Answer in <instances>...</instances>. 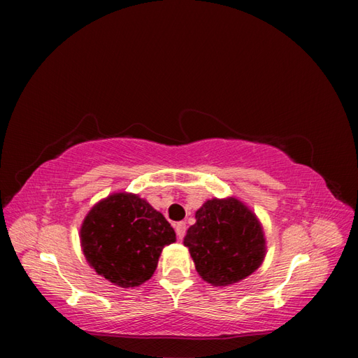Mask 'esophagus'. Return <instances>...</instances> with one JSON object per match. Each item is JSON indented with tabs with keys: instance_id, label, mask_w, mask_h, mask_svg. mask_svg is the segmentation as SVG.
I'll return each mask as SVG.
<instances>
[{
	"instance_id": "obj_1",
	"label": "esophagus",
	"mask_w": 358,
	"mask_h": 358,
	"mask_svg": "<svg viewBox=\"0 0 358 358\" xmlns=\"http://www.w3.org/2000/svg\"><path fill=\"white\" fill-rule=\"evenodd\" d=\"M175 229H176L178 239L182 241L183 236H185V231H187V224H185V222H178V224L175 225Z\"/></svg>"
}]
</instances>
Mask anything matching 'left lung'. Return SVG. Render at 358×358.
<instances>
[{"label": "left lung", "instance_id": "left-lung-1", "mask_svg": "<svg viewBox=\"0 0 358 358\" xmlns=\"http://www.w3.org/2000/svg\"><path fill=\"white\" fill-rule=\"evenodd\" d=\"M183 245L189 249L197 273L213 287H229L251 276L267 254L262 222L236 197L206 200Z\"/></svg>", "mask_w": 358, "mask_h": 358}]
</instances>
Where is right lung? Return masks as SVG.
Wrapping results in <instances>:
<instances>
[{"label": "right lung", "instance_id": "right-lung-1", "mask_svg": "<svg viewBox=\"0 0 358 358\" xmlns=\"http://www.w3.org/2000/svg\"><path fill=\"white\" fill-rule=\"evenodd\" d=\"M79 236L88 264L121 288H134L152 278L162 249L176 242L164 215L138 194L127 191L95 203Z\"/></svg>", "mask_w": 358, "mask_h": 358}]
</instances>
